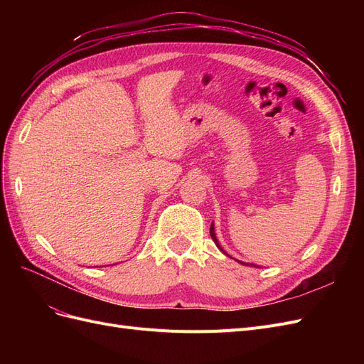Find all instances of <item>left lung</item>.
<instances>
[{"instance_id": "obj_1", "label": "left lung", "mask_w": 364, "mask_h": 364, "mask_svg": "<svg viewBox=\"0 0 364 364\" xmlns=\"http://www.w3.org/2000/svg\"><path fill=\"white\" fill-rule=\"evenodd\" d=\"M209 234H211V238H213V241L215 243V246L222 250L226 257H229L230 258V255H228V253L225 252V249L220 246V243H218V240H217V237H215V230H214V222L211 223V228H209ZM237 262H240V264H243V266H250V267H258V266H255V264H250V262H243V261H238V259H235Z\"/></svg>"}]
</instances>
